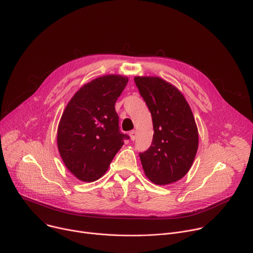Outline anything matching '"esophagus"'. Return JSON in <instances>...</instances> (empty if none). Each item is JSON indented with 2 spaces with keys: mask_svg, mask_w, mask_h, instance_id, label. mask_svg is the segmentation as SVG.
Wrapping results in <instances>:
<instances>
[{
  "mask_svg": "<svg viewBox=\"0 0 253 253\" xmlns=\"http://www.w3.org/2000/svg\"><path fill=\"white\" fill-rule=\"evenodd\" d=\"M136 137H137V132H136L135 130H132V131L130 132V138H131V140L134 141V140L136 139Z\"/></svg>",
  "mask_w": 253,
  "mask_h": 253,
  "instance_id": "1",
  "label": "esophagus"
}]
</instances>
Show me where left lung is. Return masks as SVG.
Masks as SVG:
<instances>
[{"mask_svg": "<svg viewBox=\"0 0 253 253\" xmlns=\"http://www.w3.org/2000/svg\"><path fill=\"white\" fill-rule=\"evenodd\" d=\"M152 116L153 140L140 153L144 173L157 185L178 181L189 171L198 149V130L182 93L159 77H135Z\"/></svg>", "mask_w": 253, "mask_h": 253, "instance_id": "left-lung-1", "label": "left lung"}]
</instances>
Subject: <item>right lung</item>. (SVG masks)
<instances>
[{
  "label": "right lung",
  "mask_w": 253,
  "mask_h": 253,
  "mask_svg": "<svg viewBox=\"0 0 253 253\" xmlns=\"http://www.w3.org/2000/svg\"><path fill=\"white\" fill-rule=\"evenodd\" d=\"M128 83L120 75H106L85 84L72 97L61 117L57 143L69 171L93 182L109 168L127 134L119 130L115 103Z\"/></svg>",
  "instance_id": "1"
}]
</instances>
